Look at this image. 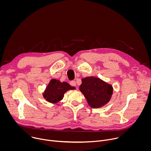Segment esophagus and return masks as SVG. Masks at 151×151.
<instances>
[{
	"instance_id": "1",
	"label": "esophagus",
	"mask_w": 151,
	"mask_h": 151,
	"mask_svg": "<svg viewBox=\"0 0 151 151\" xmlns=\"http://www.w3.org/2000/svg\"><path fill=\"white\" fill-rule=\"evenodd\" d=\"M70 85L72 86H73V87H76V82L75 81H72L70 82Z\"/></svg>"
}]
</instances>
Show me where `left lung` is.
Segmentation results:
<instances>
[{
    "label": "left lung",
    "mask_w": 151,
    "mask_h": 151,
    "mask_svg": "<svg viewBox=\"0 0 151 151\" xmlns=\"http://www.w3.org/2000/svg\"><path fill=\"white\" fill-rule=\"evenodd\" d=\"M79 90L93 108H99L110 101L113 94V87L99 78L94 76L82 79Z\"/></svg>",
    "instance_id": "left-lung-1"
}]
</instances>
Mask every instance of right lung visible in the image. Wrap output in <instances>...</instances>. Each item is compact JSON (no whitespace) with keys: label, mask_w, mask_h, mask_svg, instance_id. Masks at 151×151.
<instances>
[{"label":"right lung","mask_w":151,"mask_h":151,"mask_svg":"<svg viewBox=\"0 0 151 151\" xmlns=\"http://www.w3.org/2000/svg\"><path fill=\"white\" fill-rule=\"evenodd\" d=\"M66 82H60L58 79H52L43 93V96L48 102L55 104L60 101L64 97L66 92L70 90H75Z\"/></svg>","instance_id":"right-lung-1"}]
</instances>
